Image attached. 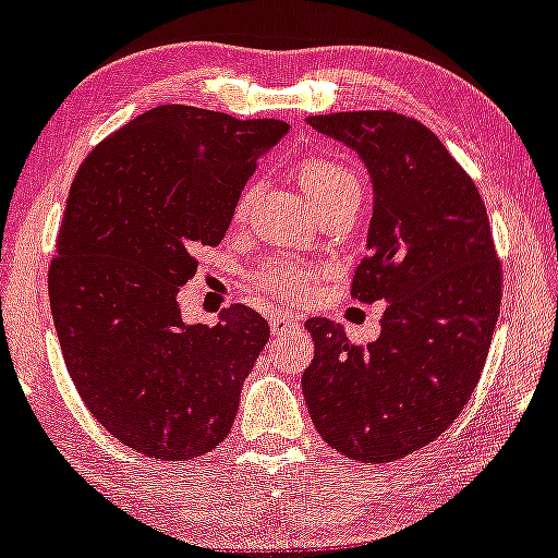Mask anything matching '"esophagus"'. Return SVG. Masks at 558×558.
<instances>
[{
  "mask_svg": "<svg viewBox=\"0 0 558 558\" xmlns=\"http://www.w3.org/2000/svg\"><path fill=\"white\" fill-rule=\"evenodd\" d=\"M299 326V320L296 317L291 315V312H286V310H275V312H269V328H272V333H289V330H293Z\"/></svg>",
  "mask_w": 558,
  "mask_h": 558,
  "instance_id": "esophagus-1",
  "label": "esophagus"
}]
</instances>
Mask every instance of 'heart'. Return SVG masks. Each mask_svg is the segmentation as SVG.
Returning <instances> with one entry per match:
<instances>
[{"mask_svg": "<svg viewBox=\"0 0 558 558\" xmlns=\"http://www.w3.org/2000/svg\"><path fill=\"white\" fill-rule=\"evenodd\" d=\"M299 182H302L304 195H307L312 206L347 193H360L357 177L349 169L339 167V163L326 161V158H315V161L304 163L302 171H299ZM251 283H254V289L269 293V296L296 299L310 289L312 269L296 265V262H269V265L256 269Z\"/></svg>", "mask_w": 558, "mask_h": 558, "instance_id": "heart-1", "label": "heart"}]
</instances>
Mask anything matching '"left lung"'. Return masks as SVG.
<instances>
[{
    "label": "left lung",
    "mask_w": 558,
    "mask_h": 558,
    "mask_svg": "<svg viewBox=\"0 0 558 558\" xmlns=\"http://www.w3.org/2000/svg\"><path fill=\"white\" fill-rule=\"evenodd\" d=\"M357 153L373 187L360 302H387L381 336L349 344L312 317L302 376L312 424L341 456L387 463L426 448L458 418L485 368L500 315V262L471 177L424 124L391 110L310 116Z\"/></svg>",
    "instance_id": "1"
}]
</instances>
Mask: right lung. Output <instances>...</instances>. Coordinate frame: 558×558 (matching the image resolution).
I'll use <instances>...</instances> for the list:
<instances>
[{"instance_id": "right-lung-1", "label": "right lung", "mask_w": 558, "mask_h": 558, "mask_svg": "<svg viewBox=\"0 0 558 558\" xmlns=\"http://www.w3.org/2000/svg\"><path fill=\"white\" fill-rule=\"evenodd\" d=\"M286 130L161 106L78 169L50 267L52 320L84 405L126 448L190 461L230 434L269 326L243 304L190 326L177 296Z\"/></svg>"}]
</instances>
